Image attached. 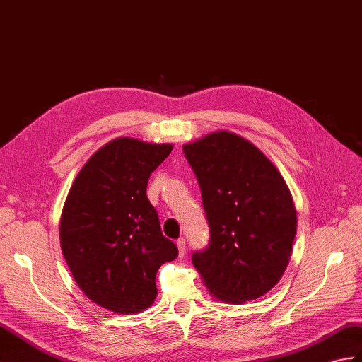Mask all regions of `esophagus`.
Returning <instances> with one entry per match:
<instances>
[{"instance_id": "34e87169", "label": "esophagus", "mask_w": 362, "mask_h": 362, "mask_svg": "<svg viewBox=\"0 0 362 362\" xmlns=\"http://www.w3.org/2000/svg\"><path fill=\"white\" fill-rule=\"evenodd\" d=\"M177 248H179V256L183 257L185 255H187V240H185L183 238H180L177 240Z\"/></svg>"}]
</instances>
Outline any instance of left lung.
<instances>
[{"label":"left lung","instance_id":"obj_1","mask_svg":"<svg viewBox=\"0 0 362 362\" xmlns=\"http://www.w3.org/2000/svg\"><path fill=\"white\" fill-rule=\"evenodd\" d=\"M202 191L209 243L192 265L213 296L257 299L281 279L296 236V208L277 168L253 143L217 131L183 145Z\"/></svg>","mask_w":362,"mask_h":362}]
</instances>
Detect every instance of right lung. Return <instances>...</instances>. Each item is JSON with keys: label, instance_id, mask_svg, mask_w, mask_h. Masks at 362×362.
Returning <instances> with one entry per match:
<instances>
[{"label": "right lung", "instance_id": "add662e5", "mask_svg": "<svg viewBox=\"0 0 362 362\" xmlns=\"http://www.w3.org/2000/svg\"><path fill=\"white\" fill-rule=\"evenodd\" d=\"M171 143L119 137L81 168L66 197L60 243L80 290L111 312L140 313L157 296L156 274L179 255L146 196Z\"/></svg>", "mask_w": 362, "mask_h": 362}]
</instances>
